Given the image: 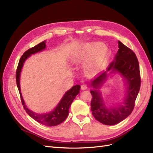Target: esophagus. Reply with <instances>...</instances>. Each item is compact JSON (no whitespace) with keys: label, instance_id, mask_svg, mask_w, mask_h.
I'll return each instance as SVG.
<instances>
[{"label":"esophagus","instance_id":"1","mask_svg":"<svg viewBox=\"0 0 153 153\" xmlns=\"http://www.w3.org/2000/svg\"><path fill=\"white\" fill-rule=\"evenodd\" d=\"M87 88H88V86H87V84H82V85H81V89H82V90H86V89H87Z\"/></svg>","mask_w":153,"mask_h":153}]
</instances>
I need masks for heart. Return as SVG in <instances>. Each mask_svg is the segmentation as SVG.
I'll list each match as a JSON object with an SVG mask.
<instances>
[{"label":"heart","instance_id":"b5f03b06","mask_svg":"<svg viewBox=\"0 0 153 153\" xmlns=\"http://www.w3.org/2000/svg\"><path fill=\"white\" fill-rule=\"evenodd\" d=\"M107 52L108 48L103 42H87L73 54L71 62L75 65L84 63L83 68L85 73L91 75L100 69L105 62Z\"/></svg>","mask_w":153,"mask_h":153}]
</instances>
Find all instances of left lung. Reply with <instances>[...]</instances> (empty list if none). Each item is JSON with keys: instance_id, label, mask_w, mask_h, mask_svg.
<instances>
[{"instance_id": "obj_1", "label": "left lung", "mask_w": 153, "mask_h": 153, "mask_svg": "<svg viewBox=\"0 0 153 153\" xmlns=\"http://www.w3.org/2000/svg\"><path fill=\"white\" fill-rule=\"evenodd\" d=\"M118 45L119 49L113 62L106 71L102 72L90 82L91 87L94 88L90 90L92 96L91 111L96 120L107 126L117 124L131 114L140 87L139 66L136 54L119 41ZM107 72H118L125 80L126 91L125 99L117 106L106 107L98 90L107 78Z\"/></svg>"}]
</instances>
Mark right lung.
<instances>
[{"label":"right lung","instance_id":"right-lung-1","mask_svg":"<svg viewBox=\"0 0 153 153\" xmlns=\"http://www.w3.org/2000/svg\"><path fill=\"white\" fill-rule=\"evenodd\" d=\"M46 48V41H44L40 42L39 44L35 46L34 47L29 49L28 50H27L23 54V55L20 58L16 70V83L18 90H19V91L23 107L26 112L29 115V116H30L36 121H37L38 123L42 125L46 126H55L63 123L66 119V117H68L69 114L68 110L70 107L71 103L73 100L75 99L76 96L80 92V85H75L71 89L67 91L62 97V99H61V100L58 103L57 106L54 108V109H53L50 112L45 114H38L32 111H30V109H29L25 104V102L24 101L22 94L21 92L20 76L24 62H26V60L29 57H30L31 54L43 51Z\"/></svg>","mask_w":153,"mask_h":153}]
</instances>
